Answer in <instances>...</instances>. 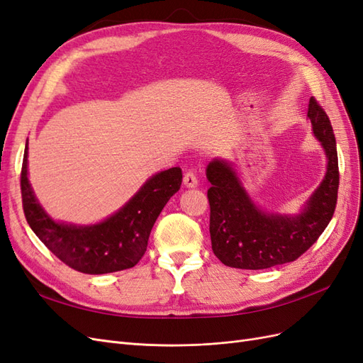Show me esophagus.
<instances>
[{"label":"esophagus","instance_id":"34e87169","mask_svg":"<svg viewBox=\"0 0 363 363\" xmlns=\"http://www.w3.org/2000/svg\"><path fill=\"white\" fill-rule=\"evenodd\" d=\"M183 184L186 186V188H196V186H199V179L195 177V174L192 171H189L184 174Z\"/></svg>","mask_w":363,"mask_h":363}]
</instances>
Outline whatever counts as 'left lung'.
<instances>
[{"label":"left lung","mask_w":363,"mask_h":363,"mask_svg":"<svg viewBox=\"0 0 363 363\" xmlns=\"http://www.w3.org/2000/svg\"><path fill=\"white\" fill-rule=\"evenodd\" d=\"M307 118L313 136L321 142L327 171L298 213H274L260 208L245 191L232 162L213 159L206 168L211 182V239L215 256L224 265L265 269L294 262L321 236L335 213L339 188L337 151L333 128L315 98Z\"/></svg>","instance_id":"8db88e82"}]
</instances>
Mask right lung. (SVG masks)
<instances>
[{
  "mask_svg": "<svg viewBox=\"0 0 363 363\" xmlns=\"http://www.w3.org/2000/svg\"><path fill=\"white\" fill-rule=\"evenodd\" d=\"M28 139L21 171V194L28 225L54 256L75 271L107 274L133 268L145 255L151 228L182 186V169L169 168L144 186L104 221L91 225L57 223L38 201L28 182Z\"/></svg>",
  "mask_w": 363,
  "mask_h": 363,
  "instance_id": "right-lung-1",
  "label": "right lung"
}]
</instances>
